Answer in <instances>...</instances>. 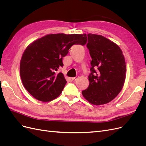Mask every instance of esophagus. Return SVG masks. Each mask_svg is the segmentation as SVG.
I'll use <instances>...</instances> for the list:
<instances>
[{
	"mask_svg": "<svg viewBox=\"0 0 146 146\" xmlns=\"http://www.w3.org/2000/svg\"><path fill=\"white\" fill-rule=\"evenodd\" d=\"M77 78H78V77H72L71 79H72V80H73V81H76Z\"/></svg>",
	"mask_w": 146,
	"mask_h": 146,
	"instance_id": "34e87169",
	"label": "esophagus"
}]
</instances>
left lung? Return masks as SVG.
<instances>
[{"instance_id": "obj_1", "label": "left lung", "mask_w": 146, "mask_h": 146, "mask_svg": "<svg viewBox=\"0 0 146 146\" xmlns=\"http://www.w3.org/2000/svg\"><path fill=\"white\" fill-rule=\"evenodd\" d=\"M87 48L92 58L89 86L82 94L95 105L107 104L122 90L126 76L122 51L116 44L102 35L88 34Z\"/></svg>"}]
</instances>
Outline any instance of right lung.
I'll use <instances>...</instances> for the list:
<instances>
[{"instance_id": "right-lung-1", "label": "right lung", "mask_w": 146, "mask_h": 146, "mask_svg": "<svg viewBox=\"0 0 146 146\" xmlns=\"http://www.w3.org/2000/svg\"><path fill=\"white\" fill-rule=\"evenodd\" d=\"M86 34H50L39 38L26 48L20 63L23 85L33 98L42 102L56 99L67 83L63 74V58L73 45L84 46Z\"/></svg>"}]
</instances>
